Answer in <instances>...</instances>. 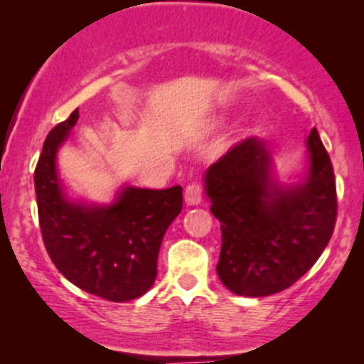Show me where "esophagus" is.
I'll list each match as a JSON object with an SVG mask.
<instances>
[{
	"instance_id": "1",
	"label": "esophagus",
	"mask_w": 364,
	"mask_h": 364,
	"mask_svg": "<svg viewBox=\"0 0 364 364\" xmlns=\"http://www.w3.org/2000/svg\"><path fill=\"white\" fill-rule=\"evenodd\" d=\"M185 200L188 205H197L203 200V185L200 183H190L185 188Z\"/></svg>"
}]
</instances>
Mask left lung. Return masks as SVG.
Masks as SVG:
<instances>
[{
	"mask_svg": "<svg viewBox=\"0 0 364 364\" xmlns=\"http://www.w3.org/2000/svg\"><path fill=\"white\" fill-rule=\"evenodd\" d=\"M303 183L271 181V156L255 137L234 144L204 178L211 213L222 229L216 264L222 284L237 296L262 297L296 284L328 247L336 223V181L318 132L306 139Z\"/></svg>",
	"mask_w": 364,
	"mask_h": 364,
	"instance_id": "left-lung-1",
	"label": "left lung"
}]
</instances>
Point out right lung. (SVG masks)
I'll list each match as a JSON object with an SVG mask.
<instances>
[{
	"label": "right lung",
	"instance_id": "right-lung-1",
	"mask_svg": "<svg viewBox=\"0 0 364 364\" xmlns=\"http://www.w3.org/2000/svg\"><path fill=\"white\" fill-rule=\"evenodd\" d=\"M79 109L56 124L35 168L42 240L61 274L90 294L123 303L151 289L165 230L183 209V188L127 186L109 205L70 203L56 171L58 148Z\"/></svg>",
	"mask_w": 364,
	"mask_h": 364
}]
</instances>
